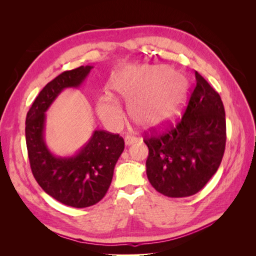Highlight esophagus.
Here are the masks:
<instances>
[{"instance_id":"1","label":"esophagus","mask_w":256,"mask_h":256,"mask_svg":"<svg viewBox=\"0 0 256 256\" xmlns=\"http://www.w3.org/2000/svg\"><path fill=\"white\" fill-rule=\"evenodd\" d=\"M136 138H134V136H127L126 138H125V144L126 145H131V144H134V143H136Z\"/></svg>"}]
</instances>
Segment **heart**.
<instances>
[{"label": "heart", "instance_id": "1", "mask_svg": "<svg viewBox=\"0 0 256 256\" xmlns=\"http://www.w3.org/2000/svg\"><path fill=\"white\" fill-rule=\"evenodd\" d=\"M112 95L128 102L132 120L146 128L157 127L180 114L188 96L184 76L164 66L142 65L129 67L112 76L109 83ZM97 112L112 127H118L124 114L109 96L100 97Z\"/></svg>", "mask_w": 256, "mask_h": 256}]
</instances>
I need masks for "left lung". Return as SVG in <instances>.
<instances>
[{
	"label": "left lung",
	"mask_w": 256,
	"mask_h": 256,
	"mask_svg": "<svg viewBox=\"0 0 256 256\" xmlns=\"http://www.w3.org/2000/svg\"><path fill=\"white\" fill-rule=\"evenodd\" d=\"M196 86L182 120L162 134L146 138V174L168 198L196 194L219 168L226 150V112L220 95L196 72Z\"/></svg>",
	"instance_id": "left-lung-1"
}]
</instances>
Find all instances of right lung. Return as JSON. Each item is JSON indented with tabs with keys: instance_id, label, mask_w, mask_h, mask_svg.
<instances>
[{
	"instance_id": "right-lung-1",
	"label": "right lung",
	"mask_w": 256,
	"mask_h": 256,
	"mask_svg": "<svg viewBox=\"0 0 256 256\" xmlns=\"http://www.w3.org/2000/svg\"><path fill=\"white\" fill-rule=\"evenodd\" d=\"M92 68L81 66L58 74L38 94L26 120L28 159L36 182L47 194L76 208L95 205L106 196L125 148L118 134L98 129L72 156H56L46 143V112L65 88H79Z\"/></svg>"
}]
</instances>
